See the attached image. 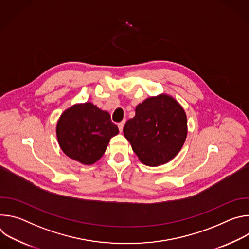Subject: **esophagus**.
I'll use <instances>...</instances> for the list:
<instances>
[{"instance_id": "obj_1", "label": "esophagus", "mask_w": 249, "mask_h": 249, "mask_svg": "<svg viewBox=\"0 0 249 249\" xmlns=\"http://www.w3.org/2000/svg\"><path fill=\"white\" fill-rule=\"evenodd\" d=\"M124 124H125V122H124V121H122V122L118 123V128H119V131H120V132H122V131H123V127H124Z\"/></svg>"}]
</instances>
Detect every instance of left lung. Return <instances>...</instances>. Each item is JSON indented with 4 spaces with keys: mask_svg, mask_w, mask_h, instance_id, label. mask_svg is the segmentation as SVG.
Returning a JSON list of instances; mask_svg holds the SVG:
<instances>
[{
    "mask_svg": "<svg viewBox=\"0 0 249 249\" xmlns=\"http://www.w3.org/2000/svg\"><path fill=\"white\" fill-rule=\"evenodd\" d=\"M135 112L123 133L140 161L159 166L173 160L187 136V117L181 104L161 93L139 103Z\"/></svg>",
    "mask_w": 249,
    "mask_h": 249,
    "instance_id": "obj_1",
    "label": "left lung"
}]
</instances>
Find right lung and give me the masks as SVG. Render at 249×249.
I'll return each mask as SVG.
<instances>
[{
  "label": "right lung",
  "mask_w": 249,
  "mask_h": 249,
  "mask_svg": "<svg viewBox=\"0 0 249 249\" xmlns=\"http://www.w3.org/2000/svg\"><path fill=\"white\" fill-rule=\"evenodd\" d=\"M118 133L110 114L91 102L76 103L67 108L56 125L61 150L84 165L95 163Z\"/></svg>",
  "instance_id": "1"
}]
</instances>
